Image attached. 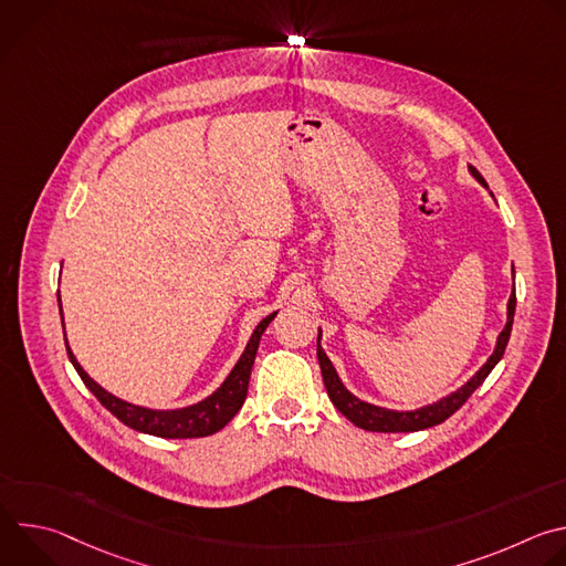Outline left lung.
Returning <instances> with one entry per match:
<instances>
[{"mask_svg": "<svg viewBox=\"0 0 566 566\" xmlns=\"http://www.w3.org/2000/svg\"><path fill=\"white\" fill-rule=\"evenodd\" d=\"M470 175L486 186V181H483V177L470 166ZM489 188V186H486ZM515 289H513V295L509 300V319H506V327L504 332L500 334L497 338V347L493 352V356L486 360V365H483L463 387H459L457 391H452L450 396L432 402V406H426V408H419V410H412V412H396V410H385V408H376V406H369V402L356 398L352 391H347V387L340 382L332 360L327 358L325 349L319 347V336H317V360H319V371H322V380H325V387H327V394L332 398L334 406L338 408L340 415H345L354 426L363 428V430H369V432H417V430H426V428H432V426H439L443 423L448 417H452L463 402L470 398V394L486 380V376L493 371V367L502 360L504 352H506V345H509V338H511V329H513V315H515Z\"/></svg>", "mask_w": 566, "mask_h": 566, "instance_id": "1", "label": "left lung"}]
</instances>
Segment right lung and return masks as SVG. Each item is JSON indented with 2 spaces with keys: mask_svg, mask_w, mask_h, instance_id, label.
<instances>
[{
  "mask_svg": "<svg viewBox=\"0 0 566 566\" xmlns=\"http://www.w3.org/2000/svg\"><path fill=\"white\" fill-rule=\"evenodd\" d=\"M57 304H60V295H57ZM275 315L277 313H271L260 322L244 354H241V358L237 360V365L232 367L223 385L214 394L197 402V406L181 408V410H147V408L132 406V402L116 398L114 394L103 389L94 378H90L87 371L80 367V363L71 354L69 345H66V354L77 376L83 378V382L90 387V391L127 428L151 434V437H164V439H197V437H208L219 432L239 412V408L244 406L260 338Z\"/></svg>",
  "mask_w": 566,
  "mask_h": 566,
  "instance_id": "add662e5",
  "label": "right lung"
}]
</instances>
